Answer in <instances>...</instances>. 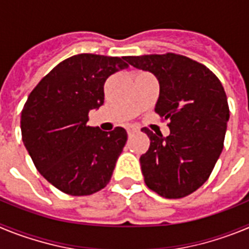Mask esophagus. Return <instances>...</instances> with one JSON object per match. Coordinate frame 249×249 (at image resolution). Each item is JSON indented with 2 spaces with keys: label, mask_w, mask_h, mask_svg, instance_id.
<instances>
[{
  "label": "esophagus",
  "mask_w": 249,
  "mask_h": 249,
  "mask_svg": "<svg viewBox=\"0 0 249 249\" xmlns=\"http://www.w3.org/2000/svg\"><path fill=\"white\" fill-rule=\"evenodd\" d=\"M140 131V128H138L137 126H133V124H129L128 127H127V132H128V135H133V133H136V132Z\"/></svg>",
  "instance_id": "34e87169"
}]
</instances>
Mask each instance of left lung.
Returning a JSON list of instances; mask_svg holds the SVG:
<instances>
[{"mask_svg": "<svg viewBox=\"0 0 249 249\" xmlns=\"http://www.w3.org/2000/svg\"><path fill=\"white\" fill-rule=\"evenodd\" d=\"M126 61L157 77L155 111L171 131L163 137L142 128L151 141L140 158L144 183L164 198H183L210 178L223 149L230 120L223 86L210 68L182 54L128 56Z\"/></svg>", "mask_w": 249, "mask_h": 249, "instance_id": "left-lung-1", "label": "left lung"}]
</instances>
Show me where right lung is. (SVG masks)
Returning <instances> with one entry per match:
<instances>
[{
  "label": "right lung",
  "mask_w": 249,
  "mask_h": 249,
  "mask_svg": "<svg viewBox=\"0 0 249 249\" xmlns=\"http://www.w3.org/2000/svg\"><path fill=\"white\" fill-rule=\"evenodd\" d=\"M124 68V57L76 54L46 74L23 106V144L37 171L66 195H93L111 181L127 132H103L87 121L103 105L106 80Z\"/></svg>",
  "instance_id": "obj_1"
}]
</instances>
